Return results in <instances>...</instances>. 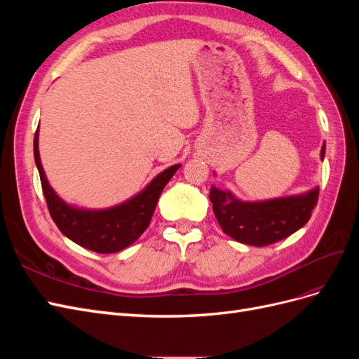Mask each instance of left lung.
<instances>
[{"label": "left lung", "mask_w": 359, "mask_h": 359, "mask_svg": "<svg viewBox=\"0 0 359 359\" xmlns=\"http://www.w3.org/2000/svg\"><path fill=\"white\" fill-rule=\"evenodd\" d=\"M323 157L325 144L320 149ZM318 198L319 187L295 196L257 202L240 201L229 190L215 186L210 191L212 211L223 232L238 243L256 247L274 244L301 229L310 220Z\"/></svg>", "instance_id": "obj_1"}]
</instances>
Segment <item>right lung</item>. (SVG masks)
Masks as SVG:
<instances>
[{
	"instance_id": "1",
	"label": "right lung",
	"mask_w": 359,
	"mask_h": 359,
	"mask_svg": "<svg viewBox=\"0 0 359 359\" xmlns=\"http://www.w3.org/2000/svg\"><path fill=\"white\" fill-rule=\"evenodd\" d=\"M34 160L50 217L58 229L78 245L95 253L121 252L145 232L163 189L181 165H173L128 201L104 210H86L64 202L50 187L39 154V128L34 135Z\"/></svg>"
}]
</instances>
